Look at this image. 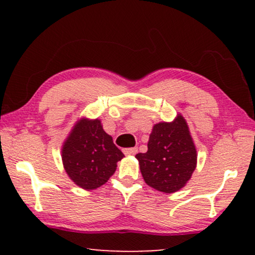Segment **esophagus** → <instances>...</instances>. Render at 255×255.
I'll use <instances>...</instances> for the list:
<instances>
[{
	"instance_id": "obj_1",
	"label": "esophagus",
	"mask_w": 255,
	"mask_h": 255,
	"mask_svg": "<svg viewBox=\"0 0 255 255\" xmlns=\"http://www.w3.org/2000/svg\"><path fill=\"white\" fill-rule=\"evenodd\" d=\"M137 151H138L137 147H130V148H125L123 152L125 155H134L135 153H137Z\"/></svg>"
}]
</instances>
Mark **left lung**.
I'll list each match as a JSON object with an SVG mask.
<instances>
[{"label":"left lung","instance_id":"8db88e82","mask_svg":"<svg viewBox=\"0 0 255 255\" xmlns=\"http://www.w3.org/2000/svg\"><path fill=\"white\" fill-rule=\"evenodd\" d=\"M147 148L135 158L149 187L170 194L186 186L196 168L197 153L183 116L179 114L170 123L155 124Z\"/></svg>","mask_w":255,"mask_h":255}]
</instances>
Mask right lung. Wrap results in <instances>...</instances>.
<instances>
[{"instance_id":"obj_1","label":"right lung","mask_w":255,"mask_h":255,"mask_svg":"<svg viewBox=\"0 0 255 255\" xmlns=\"http://www.w3.org/2000/svg\"><path fill=\"white\" fill-rule=\"evenodd\" d=\"M124 154L103 130L100 120L81 118L73 127L61 148L64 168L82 189L103 186L116 172Z\"/></svg>"}]
</instances>
